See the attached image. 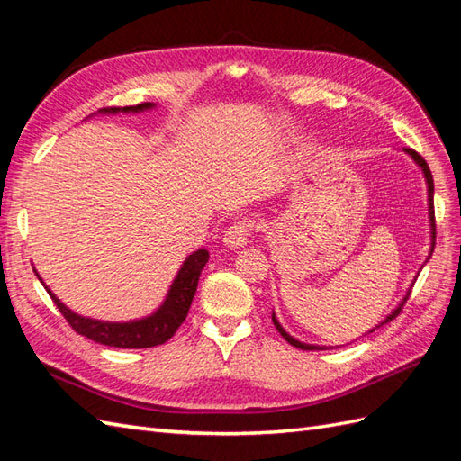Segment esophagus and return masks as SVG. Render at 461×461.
<instances>
[{
  "instance_id": "obj_1",
  "label": "esophagus",
  "mask_w": 461,
  "mask_h": 461,
  "mask_svg": "<svg viewBox=\"0 0 461 461\" xmlns=\"http://www.w3.org/2000/svg\"><path fill=\"white\" fill-rule=\"evenodd\" d=\"M253 221L251 220H241V221H235L233 226L228 228V231L223 233V245L230 247V249H241V247L247 245L249 241V235L253 231Z\"/></svg>"
}]
</instances>
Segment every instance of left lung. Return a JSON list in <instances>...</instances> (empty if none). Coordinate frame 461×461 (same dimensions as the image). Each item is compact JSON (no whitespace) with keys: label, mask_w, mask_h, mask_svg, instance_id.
<instances>
[{"label":"left lung","mask_w":461,"mask_h":461,"mask_svg":"<svg viewBox=\"0 0 461 461\" xmlns=\"http://www.w3.org/2000/svg\"><path fill=\"white\" fill-rule=\"evenodd\" d=\"M405 153H409L411 156V159L415 161L419 167L422 169V173H424V181H427V191H429V220H430V251H429V257H427V261L430 258V255H432V251H434V241H436V223H434V181H432V173H430V169H429V165H427V161H424L419 153L415 151V149H409V148H405L403 149ZM415 280H417V276H415ZM411 288H412V285H411ZM411 288L407 290V294L403 296V300L399 302V305L397 308L389 313L385 320L380 323V325H375L372 331H368V333H374L377 327H382V325H385V323H389L392 320H395V317L399 315V312H401V308H403V303L409 300V294H411ZM273 323H275V327L278 329V333L285 337L288 343L292 345V347H296V348H302V350H325L327 347H320V345H308V343H302V340H298V339H294L292 335H288L286 331H285V327H282L280 323H278V320H276V315H275V312H273Z\"/></svg>","instance_id":"obj_1"}]
</instances>
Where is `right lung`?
I'll use <instances>...</instances> for the list:
<instances>
[{"label": "right lung", "mask_w": 461, "mask_h": 461, "mask_svg": "<svg viewBox=\"0 0 461 461\" xmlns=\"http://www.w3.org/2000/svg\"><path fill=\"white\" fill-rule=\"evenodd\" d=\"M153 107H156L153 103H141V104H136V107H107V109H101L99 113L101 114L144 113ZM208 257L210 255L206 249H198L188 255L185 258L183 267L179 268V273H176L173 285L169 286L167 296H165L159 308L148 317H141V320H134V321H124V323L91 320V317H84L72 312L56 298V294L49 286L44 285L37 270H34V275L39 276L42 286L54 300L56 308L60 310V313L66 317V321L72 325L76 333L95 340V343L104 347L149 348V347L167 343V340L175 335L176 329H179L181 323L185 321L188 308H191L193 298H194L200 273H203V268L208 263Z\"/></svg>", "instance_id": "right-lung-1"}]
</instances>
